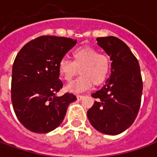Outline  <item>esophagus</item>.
Masks as SVG:
<instances>
[{
  "label": "esophagus",
  "mask_w": 157,
  "mask_h": 157,
  "mask_svg": "<svg viewBox=\"0 0 157 157\" xmlns=\"http://www.w3.org/2000/svg\"><path fill=\"white\" fill-rule=\"evenodd\" d=\"M83 98H84V96H82V95L76 96V98L78 99V100H82V99H83Z\"/></svg>",
  "instance_id": "34e87169"
}]
</instances>
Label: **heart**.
Returning a JSON list of instances; mask_svg holds the SVG:
<instances>
[{"label":"heart","mask_w":157,"mask_h":157,"mask_svg":"<svg viewBox=\"0 0 157 157\" xmlns=\"http://www.w3.org/2000/svg\"><path fill=\"white\" fill-rule=\"evenodd\" d=\"M71 55L72 61L62 59L59 62V73L68 82H71L78 71L82 75L66 86L67 91L83 92L90 88L92 83L100 85L105 81L111 68V59L107 54L92 47H80L74 49Z\"/></svg>","instance_id":"b5f03b06"}]
</instances>
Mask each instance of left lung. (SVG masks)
<instances>
[{
  "label": "left lung",
  "instance_id": "obj_1",
  "mask_svg": "<svg viewBox=\"0 0 157 157\" xmlns=\"http://www.w3.org/2000/svg\"><path fill=\"white\" fill-rule=\"evenodd\" d=\"M97 41L112 60L111 75L105 85L92 94L97 101L87 111V118L98 131L116 135L131 126L138 114L143 90L140 68L119 39L109 36Z\"/></svg>",
  "mask_w": 157,
  "mask_h": 157
}]
</instances>
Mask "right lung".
Here are the masks:
<instances>
[{
	"mask_svg": "<svg viewBox=\"0 0 157 157\" xmlns=\"http://www.w3.org/2000/svg\"><path fill=\"white\" fill-rule=\"evenodd\" d=\"M76 40L41 36L26 44L17 55L12 73V102L17 118L26 128L46 134L61 124L72 93L58 97L63 83L59 79V62Z\"/></svg>",
	"mask_w": 157,
	"mask_h": 157,
	"instance_id": "right-lung-1",
	"label": "right lung"
}]
</instances>
